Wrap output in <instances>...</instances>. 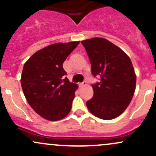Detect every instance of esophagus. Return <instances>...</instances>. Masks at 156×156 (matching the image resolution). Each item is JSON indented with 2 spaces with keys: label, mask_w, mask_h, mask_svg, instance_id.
Listing matches in <instances>:
<instances>
[{
  "label": "esophagus",
  "mask_w": 156,
  "mask_h": 156,
  "mask_svg": "<svg viewBox=\"0 0 156 156\" xmlns=\"http://www.w3.org/2000/svg\"><path fill=\"white\" fill-rule=\"evenodd\" d=\"M79 86H80V87H85V86H87V82L83 81V83H80Z\"/></svg>",
  "instance_id": "obj_1"
}]
</instances>
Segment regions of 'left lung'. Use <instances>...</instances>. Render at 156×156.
<instances>
[{"instance_id":"8db88e82","label":"left lung","mask_w":156,"mask_h":156,"mask_svg":"<svg viewBox=\"0 0 156 156\" xmlns=\"http://www.w3.org/2000/svg\"><path fill=\"white\" fill-rule=\"evenodd\" d=\"M88 54L92 73L101 77L92 85L94 95L87 102L93 115L109 120L119 117L129 105L136 89V76L130 58L106 39L81 41Z\"/></svg>"}]
</instances>
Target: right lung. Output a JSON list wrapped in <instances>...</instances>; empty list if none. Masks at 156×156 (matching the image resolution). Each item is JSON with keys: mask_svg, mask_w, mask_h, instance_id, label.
I'll return each instance as SVG.
<instances>
[{"mask_svg": "<svg viewBox=\"0 0 156 156\" xmlns=\"http://www.w3.org/2000/svg\"><path fill=\"white\" fill-rule=\"evenodd\" d=\"M79 42L50 44L34 53L23 66L20 82L24 95L44 119L60 120L71 111L78 87L64 77L63 63Z\"/></svg>", "mask_w": 156, "mask_h": 156, "instance_id": "1", "label": "right lung"}]
</instances>
